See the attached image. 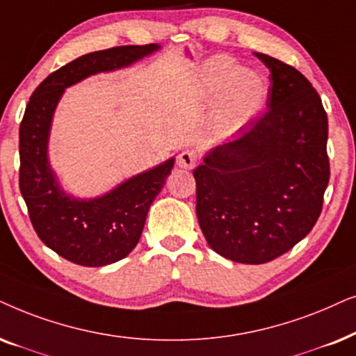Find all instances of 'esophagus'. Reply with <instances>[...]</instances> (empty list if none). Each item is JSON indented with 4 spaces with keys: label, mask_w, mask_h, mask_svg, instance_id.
<instances>
[{
    "label": "esophagus",
    "mask_w": 356,
    "mask_h": 356,
    "mask_svg": "<svg viewBox=\"0 0 356 356\" xmlns=\"http://www.w3.org/2000/svg\"><path fill=\"white\" fill-rule=\"evenodd\" d=\"M197 164V154L192 149H184L181 154L177 156V165L182 169H193Z\"/></svg>",
    "instance_id": "34e87169"
}]
</instances>
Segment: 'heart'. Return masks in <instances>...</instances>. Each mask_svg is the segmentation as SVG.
<instances>
[{
	"label": "heart",
	"instance_id": "heart-1",
	"mask_svg": "<svg viewBox=\"0 0 356 356\" xmlns=\"http://www.w3.org/2000/svg\"><path fill=\"white\" fill-rule=\"evenodd\" d=\"M202 96L213 99V123L220 131H233L248 123L267 96L264 78L255 70L239 66L226 56H215L203 68Z\"/></svg>",
	"mask_w": 356,
	"mask_h": 356
}]
</instances>
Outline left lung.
<instances>
[{
	"label": "left lung",
	"mask_w": 356,
	"mask_h": 356,
	"mask_svg": "<svg viewBox=\"0 0 356 356\" xmlns=\"http://www.w3.org/2000/svg\"><path fill=\"white\" fill-rule=\"evenodd\" d=\"M254 55L270 70L268 111L208 149L193 177L208 245L233 262L259 265L309 234L330 169L319 94L293 66Z\"/></svg>",
	"instance_id": "1"
}]
</instances>
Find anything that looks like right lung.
<instances>
[{"label":"right lung","mask_w":356,"mask_h":356,"mask_svg":"<svg viewBox=\"0 0 356 356\" xmlns=\"http://www.w3.org/2000/svg\"><path fill=\"white\" fill-rule=\"evenodd\" d=\"M159 44L92 51L47 76L32 92L19 129V188L35 233L47 248L83 267H104L138 244L151 203L175 159L169 158L99 197L79 198L61 187L49 158L51 122L65 89L89 76L127 68L153 55Z\"/></svg>","instance_id":"right-lung-1"}]
</instances>
